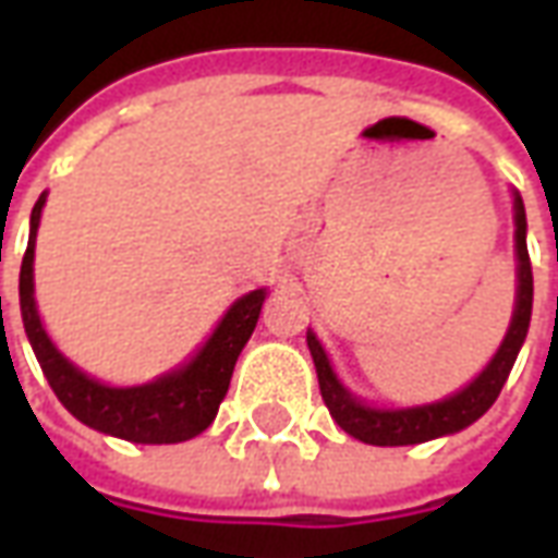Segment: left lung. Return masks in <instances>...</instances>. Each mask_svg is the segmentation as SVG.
<instances>
[{
	"mask_svg": "<svg viewBox=\"0 0 558 558\" xmlns=\"http://www.w3.org/2000/svg\"><path fill=\"white\" fill-rule=\"evenodd\" d=\"M514 242H517V302L511 326L505 335L502 347L496 350L490 364L481 371L466 388H460L457 395L424 407H410V410H376L367 407L359 398H352L347 388L340 386V379L328 364V355L323 343L316 340L314 331H307V350L314 355L316 376H319V391L326 400L331 418L338 421L343 430L362 439L367 445H418L436 436H448L469 427L472 421H478L484 412L490 410L505 379L511 374L517 362V352L523 347L532 319V263H529L526 247V208L523 199L514 191Z\"/></svg>",
	"mask_w": 558,
	"mask_h": 558,
	"instance_id": "8db88e82",
	"label": "left lung"
}]
</instances>
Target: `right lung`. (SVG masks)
<instances>
[{"instance_id": "right-lung-1", "label": "right lung", "mask_w": 558, "mask_h": 558, "mask_svg": "<svg viewBox=\"0 0 558 558\" xmlns=\"http://www.w3.org/2000/svg\"><path fill=\"white\" fill-rule=\"evenodd\" d=\"M44 203H47V194L38 196V203L32 208L29 247L20 266V314H23V328L35 350V359L41 364L56 398L86 427L110 433L128 442L170 445L194 439L196 433H203L215 421L220 400L227 398L232 367L239 362V352L244 350L247 338L254 335L256 319L266 302V290L247 292L232 304L218 328L211 331V338L206 340V347L179 371L158 376L146 386H104L56 350L35 307L32 263H35V232H38Z\"/></svg>"}]
</instances>
